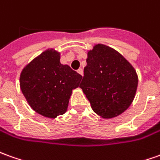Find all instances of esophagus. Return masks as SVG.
Listing matches in <instances>:
<instances>
[{
    "label": "esophagus",
    "instance_id": "34e87169",
    "mask_svg": "<svg viewBox=\"0 0 160 160\" xmlns=\"http://www.w3.org/2000/svg\"><path fill=\"white\" fill-rule=\"evenodd\" d=\"M77 72H79L80 75H82V76H83V69H82V68L78 69V71H77Z\"/></svg>",
    "mask_w": 160,
    "mask_h": 160
}]
</instances>
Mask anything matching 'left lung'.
<instances>
[{
	"label": "left lung",
	"mask_w": 160,
	"mask_h": 160,
	"mask_svg": "<svg viewBox=\"0 0 160 160\" xmlns=\"http://www.w3.org/2000/svg\"><path fill=\"white\" fill-rule=\"evenodd\" d=\"M137 87L135 69L119 52L103 44L88 52L80 88L97 114L104 119L121 114L132 102Z\"/></svg>",
	"instance_id": "1"
}]
</instances>
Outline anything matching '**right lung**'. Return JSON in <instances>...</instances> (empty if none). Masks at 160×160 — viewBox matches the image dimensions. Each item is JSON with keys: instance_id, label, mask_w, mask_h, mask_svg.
Returning <instances> with one entry per match:
<instances>
[{"instance_id": "add662e5", "label": "right lung", "mask_w": 160, "mask_h": 160, "mask_svg": "<svg viewBox=\"0 0 160 160\" xmlns=\"http://www.w3.org/2000/svg\"><path fill=\"white\" fill-rule=\"evenodd\" d=\"M60 59V53L48 49L27 65L20 76V87L30 107L51 119L67 112L72 91L82 79Z\"/></svg>"}]
</instances>
